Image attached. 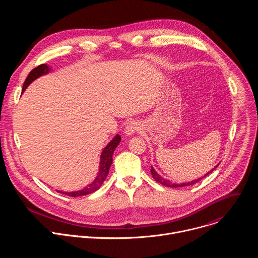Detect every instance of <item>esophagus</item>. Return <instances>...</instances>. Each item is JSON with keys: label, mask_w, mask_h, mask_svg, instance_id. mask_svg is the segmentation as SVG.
Masks as SVG:
<instances>
[{"label": "esophagus", "mask_w": 258, "mask_h": 258, "mask_svg": "<svg viewBox=\"0 0 258 258\" xmlns=\"http://www.w3.org/2000/svg\"><path fill=\"white\" fill-rule=\"evenodd\" d=\"M140 130H141V126H140L139 122L133 120V121H130V122L126 124L125 130H124V133H125V135L131 136V135H134L135 133L139 132Z\"/></svg>", "instance_id": "obj_1"}]
</instances>
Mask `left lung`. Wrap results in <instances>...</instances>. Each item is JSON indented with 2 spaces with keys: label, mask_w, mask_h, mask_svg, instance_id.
<instances>
[{
  "label": "left lung",
  "mask_w": 258,
  "mask_h": 258,
  "mask_svg": "<svg viewBox=\"0 0 258 258\" xmlns=\"http://www.w3.org/2000/svg\"><path fill=\"white\" fill-rule=\"evenodd\" d=\"M217 166V165H216ZM215 166V167H216ZM214 167V168H215ZM213 168V169H214ZM213 169L212 170H210L209 172H207L205 175H204V177L206 176V175H208L209 173H211L212 171H213ZM151 173H152V176H153V178L157 181V182H159V183H161V185H163V186H166V187H171V188H176V187H186V186H191V185H194V183H196V182H198L200 179H202L203 178V176L202 177H200V178H198V179H195V180H193V181H189V182H183V183H170L169 182V180H167V179H165V178H163L161 175H159L155 170H154V168L153 167H151Z\"/></svg>",
  "instance_id": "1"
}]
</instances>
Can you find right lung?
Returning a JSON list of instances; mask_svg holds the SVG:
<instances>
[{
  "label": "right lung",
  "instance_id": "right-lung-1",
  "mask_svg": "<svg viewBox=\"0 0 258 258\" xmlns=\"http://www.w3.org/2000/svg\"><path fill=\"white\" fill-rule=\"evenodd\" d=\"M50 71V68L48 65L46 64H41L39 66H36L35 68H33L30 72L28 77L26 78L24 84H23V88H22V92H24V90L35 80L38 79L39 77L41 76H44V75H47V73H49ZM121 138L120 136L116 135L115 138L110 142L106 147L105 149L103 150L102 154H101V160H100V169H99V173L97 175V177L95 178V180L90 183V185L86 188H84L82 191H77V192H70V193H67V192H60L62 194H65L67 196H70V197H79V196H84V195H88V194H91L95 191H97L101 186L102 183L104 182V180L106 179L107 175H108V172H109V168L110 166H111L112 164V155H113V152L115 150V148L117 147V145L119 144Z\"/></svg>",
  "mask_w": 258,
  "mask_h": 258
}]
</instances>
